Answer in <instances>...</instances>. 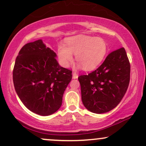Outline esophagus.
Listing matches in <instances>:
<instances>
[{"label":"esophagus","instance_id":"obj_1","mask_svg":"<svg viewBox=\"0 0 146 146\" xmlns=\"http://www.w3.org/2000/svg\"><path fill=\"white\" fill-rule=\"evenodd\" d=\"M72 75H73V79H78V73H76L75 72H73Z\"/></svg>","mask_w":146,"mask_h":146}]
</instances>
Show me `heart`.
<instances>
[{"label": "heart", "mask_w": 146, "mask_h": 146, "mask_svg": "<svg viewBox=\"0 0 146 146\" xmlns=\"http://www.w3.org/2000/svg\"><path fill=\"white\" fill-rule=\"evenodd\" d=\"M108 44L103 38L79 35L66 40V45L58 47V58L60 64L68 67L73 60V54L79 62L78 66L91 71L97 67L108 52Z\"/></svg>", "instance_id": "obj_1"}]
</instances>
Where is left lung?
Returning a JSON list of instances; mask_svg holds the SVG:
<instances>
[{"mask_svg": "<svg viewBox=\"0 0 146 146\" xmlns=\"http://www.w3.org/2000/svg\"><path fill=\"white\" fill-rule=\"evenodd\" d=\"M131 65L124 47L113 51L88 75H80L82 103L88 110L103 113L120 103L130 82Z\"/></svg>", "mask_w": 146, "mask_h": 146, "instance_id": "obj_1", "label": "left lung"}]
</instances>
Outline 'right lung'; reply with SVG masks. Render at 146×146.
Wrapping results in <instances>:
<instances>
[{"label":"right lung","mask_w":146,"mask_h":146,"mask_svg":"<svg viewBox=\"0 0 146 146\" xmlns=\"http://www.w3.org/2000/svg\"><path fill=\"white\" fill-rule=\"evenodd\" d=\"M56 54L41 39L22 47L13 71L14 87L30 111L50 115L59 110L72 71L59 65Z\"/></svg>","instance_id":"1"}]
</instances>
